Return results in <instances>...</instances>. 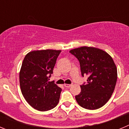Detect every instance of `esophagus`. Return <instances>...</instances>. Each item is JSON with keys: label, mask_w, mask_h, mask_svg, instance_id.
<instances>
[{"label": "esophagus", "mask_w": 129, "mask_h": 129, "mask_svg": "<svg viewBox=\"0 0 129 129\" xmlns=\"http://www.w3.org/2000/svg\"><path fill=\"white\" fill-rule=\"evenodd\" d=\"M64 86L67 88H70V86H72V85H70V84H64Z\"/></svg>", "instance_id": "34e87169"}]
</instances>
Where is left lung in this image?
Listing matches in <instances>:
<instances>
[{"instance_id": "obj_1", "label": "left lung", "mask_w": 129, "mask_h": 129, "mask_svg": "<svg viewBox=\"0 0 129 129\" xmlns=\"http://www.w3.org/2000/svg\"><path fill=\"white\" fill-rule=\"evenodd\" d=\"M70 53L78 59L82 76H88L87 83L81 85V91L76 95V101L86 109H100L110 98L117 81L113 59L106 52L94 47L82 46Z\"/></svg>"}]
</instances>
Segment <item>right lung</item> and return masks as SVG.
<instances>
[{
	"label": "right lung",
	"mask_w": 129,
	"mask_h": 129,
	"mask_svg": "<svg viewBox=\"0 0 129 129\" xmlns=\"http://www.w3.org/2000/svg\"><path fill=\"white\" fill-rule=\"evenodd\" d=\"M61 50H43L26 54L19 73L20 90L30 106L39 111L53 109L62 89L48 81Z\"/></svg>",
	"instance_id": "obj_1"
}]
</instances>
